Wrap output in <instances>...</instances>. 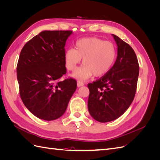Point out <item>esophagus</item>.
Returning a JSON list of instances; mask_svg holds the SVG:
<instances>
[{
  "mask_svg": "<svg viewBox=\"0 0 160 160\" xmlns=\"http://www.w3.org/2000/svg\"><path fill=\"white\" fill-rule=\"evenodd\" d=\"M83 85H84V83L83 81H77V87H78V88H80V87L83 86Z\"/></svg>",
  "mask_w": 160,
  "mask_h": 160,
  "instance_id": "34e87169",
  "label": "esophagus"
}]
</instances>
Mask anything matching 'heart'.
<instances>
[{
    "mask_svg": "<svg viewBox=\"0 0 160 160\" xmlns=\"http://www.w3.org/2000/svg\"><path fill=\"white\" fill-rule=\"evenodd\" d=\"M117 57L113 43L96 37H88L76 42L75 49L67 50L64 59L67 69L75 71L83 59V65L73 77L85 80L91 76L100 77L106 75L113 67Z\"/></svg>",
    "mask_w": 160,
    "mask_h": 160,
    "instance_id": "1",
    "label": "heart"
}]
</instances>
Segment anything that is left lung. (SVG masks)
<instances>
[{"mask_svg": "<svg viewBox=\"0 0 160 160\" xmlns=\"http://www.w3.org/2000/svg\"><path fill=\"white\" fill-rule=\"evenodd\" d=\"M118 57L107 74L88 84V110L98 122L106 123L122 116L129 108L136 92L139 64L133 49L113 35Z\"/></svg>", "mask_w": 160, "mask_h": 160, "instance_id": "obj_1", "label": "left lung"}]
</instances>
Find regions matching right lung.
<instances>
[{
	"instance_id": "add662e5",
	"label": "right lung",
	"mask_w": 160,
	"mask_h": 160,
	"mask_svg": "<svg viewBox=\"0 0 160 160\" xmlns=\"http://www.w3.org/2000/svg\"><path fill=\"white\" fill-rule=\"evenodd\" d=\"M71 31H43L28 41L21 51L17 67L21 98L37 118L55 120L63 115L77 81H58L67 72L64 59Z\"/></svg>"
}]
</instances>
